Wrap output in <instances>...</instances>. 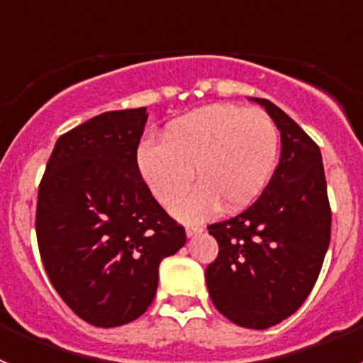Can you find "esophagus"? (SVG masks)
<instances>
[{"instance_id":"34e87169","label":"esophagus","mask_w":363,"mask_h":363,"mask_svg":"<svg viewBox=\"0 0 363 363\" xmlns=\"http://www.w3.org/2000/svg\"><path fill=\"white\" fill-rule=\"evenodd\" d=\"M201 227L200 225H187L185 227V234H187L189 238H192V236H196V234L201 233Z\"/></svg>"}]
</instances>
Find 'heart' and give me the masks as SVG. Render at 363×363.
Instances as JSON below:
<instances>
[{"label": "heart", "instance_id": "obj_1", "mask_svg": "<svg viewBox=\"0 0 363 363\" xmlns=\"http://www.w3.org/2000/svg\"><path fill=\"white\" fill-rule=\"evenodd\" d=\"M277 123L264 111L229 104L207 105L176 118L163 130V143L138 147V172L162 205L174 203L194 182L201 184L172 207L174 216L200 221L256 200L277 167Z\"/></svg>", "mask_w": 363, "mask_h": 363}]
</instances>
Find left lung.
<instances>
[{"label":"left lung","instance_id":"1","mask_svg":"<svg viewBox=\"0 0 363 363\" xmlns=\"http://www.w3.org/2000/svg\"><path fill=\"white\" fill-rule=\"evenodd\" d=\"M255 101L280 130V163L249 209L207 227L220 249L205 280L225 318L267 329L313 291L331 240V207L318 145L280 107Z\"/></svg>","mask_w":363,"mask_h":363}]
</instances>
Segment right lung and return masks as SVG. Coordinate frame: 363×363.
I'll return each mask as SVG.
<instances>
[{
  "label": "right lung",
  "mask_w": 363,
  "mask_h": 363,
  "mask_svg": "<svg viewBox=\"0 0 363 363\" xmlns=\"http://www.w3.org/2000/svg\"><path fill=\"white\" fill-rule=\"evenodd\" d=\"M147 108L104 112L57 138L38 191L36 236L50 284L79 318L118 327L142 316L160 262L185 229L138 172Z\"/></svg>",
  "instance_id": "add662e5"
}]
</instances>
